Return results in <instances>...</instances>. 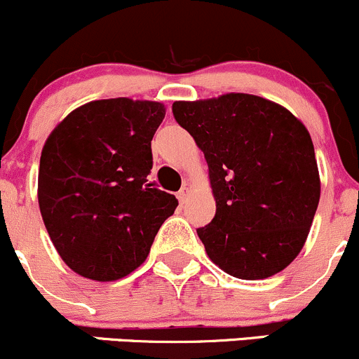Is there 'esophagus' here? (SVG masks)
I'll list each match as a JSON object with an SVG mask.
<instances>
[{
	"mask_svg": "<svg viewBox=\"0 0 359 359\" xmlns=\"http://www.w3.org/2000/svg\"><path fill=\"white\" fill-rule=\"evenodd\" d=\"M188 195H190V188L183 187V188H181V190L178 191V200H180L181 203H184V202H187Z\"/></svg>",
	"mask_w": 359,
	"mask_h": 359,
	"instance_id": "1",
	"label": "esophagus"
}]
</instances>
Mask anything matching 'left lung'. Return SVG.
Wrapping results in <instances>:
<instances>
[{
	"label": "left lung",
	"instance_id": "1",
	"mask_svg": "<svg viewBox=\"0 0 359 359\" xmlns=\"http://www.w3.org/2000/svg\"><path fill=\"white\" fill-rule=\"evenodd\" d=\"M209 164L215 215L196 234L215 265L255 280L302 252L320 200L313 142L286 107L250 94L172 104Z\"/></svg>",
	"mask_w": 359,
	"mask_h": 359
}]
</instances>
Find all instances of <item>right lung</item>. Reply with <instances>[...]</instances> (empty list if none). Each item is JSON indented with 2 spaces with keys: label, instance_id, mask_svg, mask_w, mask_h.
Here are the masks:
<instances>
[{
  "label": "right lung",
  "instance_id": "right-lung-1",
  "mask_svg": "<svg viewBox=\"0 0 359 359\" xmlns=\"http://www.w3.org/2000/svg\"><path fill=\"white\" fill-rule=\"evenodd\" d=\"M164 116L161 102L92 101L72 111L46 140L39 209L73 272L101 283L128 276L175 214L176 196L147 180L150 142Z\"/></svg>",
  "mask_w": 359,
  "mask_h": 359
}]
</instances>
